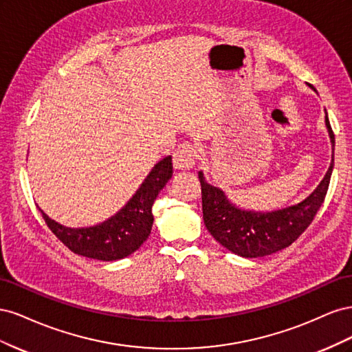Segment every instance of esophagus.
<instances>
[{
	"mask_svg": "<svg viewBox=\"0 0 352 352\" xmlns=\"http://www.w3.org/2000/svg\"><path fill=\"white\" fill-rule=\"evenodd\" d=\"M197 157H198V151L192 144H189V142L180 144L177 150L173 153L175 168H177V170L194 168Z\"/></svg>",
	"mask_w": 352,
	"mask_h": 352,
	"instance_id": "1",
	"label": "esophagus"
}]
</instances>
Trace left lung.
I'll return each mask as SVG.
<instances>
[{"mask_svg": "<svg viewBox=\"0 0 352 352\" xmlns=\"http://www.w3.org/2000/svg\"><path fill=\"white\" fill-rule=\"evenodd\" d=\"M324 122L332 142V162L320 184L298 204L273 211L243 210L233 204L220 188L210 185L204 173L198 172L202 194V217L211 236L220 245L245 258L264 257L289 247L310 226L323 204L333 170L335 135L330 127L327 113Z\"/></svg>", "mask_w": 352, "mask_h": 352, "instance_id": "left-lung-1", "label": "left lung"}]
</instances>
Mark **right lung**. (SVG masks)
I'll use <instances>...</instances> for the list:
<instances>
[{"label": "right lung", "mask_w": 352, "mask_h": 352, "mask_svg": "<svg viewBox=\"0 0 352 352\" xmlns=\"http://www.w3.org/2000/svg\"><path fill=\"white\" fill-rule=\"evenodd\" d=\"M173 175L172 155L151 168L135 195L110 219L89 228H67L39 208L51 232L74 254L94 260L116 261L133 254L150 236L153 204Z\"/></svg>", "instance_id": "add662e5"}]
</instances>
